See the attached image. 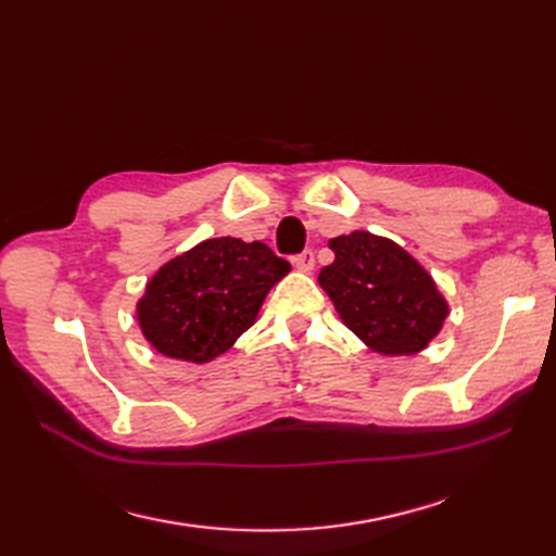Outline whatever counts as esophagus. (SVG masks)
Here are the masks:
<instances>
[{
	"label": "esophagus",
	"instance_id": "esophagus-1",
	"mask_svg": "<svg viewBox=\"0 0 556 556\" xmlns=\"http://www.w3.org/2000/svg\"><path fill=\"white\" fill-rule=\"evenodd\" d=\"M292 262H294V266L299 268V271H313V266H315V255H313V250L299 252V255H294V257H292Z\"/></svg>",
	"mask_w": 556,
	"mask_h": 556
}]
</instances>
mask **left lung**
Returning <instances> with one entry per match:
<instances>
[{
  "instance_id": "1",
  "label": "left lung",
  "mask_w": 556,
  "mask_h": 556,
  "mask_svg": "<svg viewBox=\"0 0 556 556\" xmlns=\"http://www.w3.org/2000/svg\"><path fill=\"white\" fill-rule=\"evenodd\" d=\"M336 260L317 282L348 329L382 355H415L447 317L431 276L394 241L368 231L331 239Z\"/></svg>"
}]
</instances>
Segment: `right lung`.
Returning a JSON list of instances; mask_svg holds the SVG:
<instances>
[{"label": "right lung", "mask_w": 556, "mask_h": 556, "mask_svg": "<svg viewBox=\"0 0 556 556\" xmlns=\"http://www.w3.org/2000/svg\"><path fill=\"white\" fill-rule=\"evenodd\" d=\"M288 271L290 264L260 241L208 239L150 278L139 325L162 355L211 362L252 327L266 292Z\"/></svg>", "instance_id": "right-lung-1"}]
</instances>
